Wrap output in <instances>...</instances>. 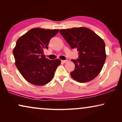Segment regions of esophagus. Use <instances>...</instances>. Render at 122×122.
Listing matches in <instances>:
<instances>
[{
    "label": "esophagus",
    "mask_w": 122,
    "mask_h": 122,
    "mask_svg": "<svg viewBox=\"0 0 122 122\" xmlns=\"http://www.w3.org/2000/svg\"><path fill=\"white\" fill-rule=\"evenodd\" d=\"M68 61V60H64V61H63H63H61V62H63V63H66V62H67Z\"/></svg>",
    "instance_id": "obj_1"
}]
</instances>
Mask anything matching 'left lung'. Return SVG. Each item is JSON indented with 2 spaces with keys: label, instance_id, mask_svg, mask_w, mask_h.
I'll return each instance as SVG.
<instances>
[{
  "label": "left lung",
  "instance_id": "1",
  "mask_svg": "<svg viewBox=\"0 0 122 122\" xmlns=\"http://www.w3.org/2000/svg\"><path fill=\"white\" fill-rule=\"evenodd\" d=\"M63 37L72 49L78 51V59H71L75 69L73 79L86 83L94 79L102 69L106 59L105 43L96 33L85 27L60 30Z\"/></svg>",
  "mask_w": 122,
  "mask_h": 122
}]
</instances>
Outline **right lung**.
<instances>
[{"label":"right lung","mask_w":122,"mask_h":122,"mask_svg":"<svg viewBox=\"0 0 122 122\" xmlns=\"http://www.w3.org/2000/svg\"><path fill=\"white\" fill-rule=\"evenodd\" d=\"M58 29H31L20 36L13 49L15 66L25 79L36 86H44L54 76L59 59L49 60L44 54V49Z\"/></svg>","instance_id":"obj_1"}]
</instances>
